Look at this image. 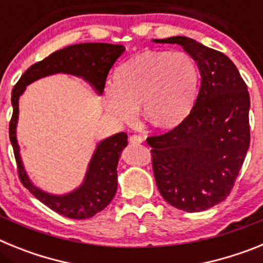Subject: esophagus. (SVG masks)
Segmentation results:
<instances>
[{
	"label": "esophagus",
	"mask_w": 263,
	"mask_h": 263,
	"mask_svg": "<svg viewBox=\"0 0 263 263\" xmlns=\"http://www.w3.org/2000/svg\"><path fill=\"white\" fill-rule=\"evenodd\" d=\"M129 142L132 143V145H139V143L143 142V138L141 136H137V134H134V136H132L129 138Z\"/></svg>",
	"instance_id": "34e87169"
}]
</instances>
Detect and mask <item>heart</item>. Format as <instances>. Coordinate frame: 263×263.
<instances>
[{
    "mask_svg": "<svg viewBox=\"0 0 263 263\" xmlns=\"http://www.w3.org/2000/svg\"><path fill=\"white\" fill-rule=\"evenodd\" d=\"M197 69L184 52L147 51L118 67L115 84L104 92L109 115L130 122L141 105L148 122L162 129L178 126L194 104Z\"/></svg>",
    "mask_w": 263,
    "mask_h": 263,
    "instance_id": "b5f03b06",
    "label": "heart"
}]
</instances>
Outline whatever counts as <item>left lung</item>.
I'll use <instances>...</instances> for the list:
<instances>
[{
  "mask_svg": "<svg viewBox=\"0 0 263 263\" xmlns=\"http://www.w3.org/2000/svg\"><path fill=\"white\" fill-rule=\"evenodd\" d=\"M153 42L182 46L201 78L188 117L168 133L147 138L158 190L178 210H210L227 199L249 148L248 87L220 51L187 36Z\"/></svg>",
  "mask_w": 263,
  "mask_h": 263,
  "instance_id": "8db88e82",
  "label": "left lung"
}]
</instances>
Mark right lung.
Returning <instances> with one entry per match:
<instances>
[{
    "mask_svg": "<svg viewBox=\"0 0 263 263\" xmlns=\"http://www.w3.org/2000/svg\"><path fill=\"white\" fill-rule=\"evenodd\" d=\"M124 51V46L109 43H79L67 46L52 52L42 62L32 64L21 76L11 92L13 117L9 134L21 182L39 201L66 217L76 220L89 218L101 212L113 200L117 191V164L121 153L127 146V136L126 133H117L100 141L88 163L81 184L66 194H50L32 183L23 166L17 139L20 97L26 90L27 85L39 79L57 73H67L83 79L93 88L99 96H101L109 69Z\"/></svg>",
    "mask_w": 263,
    "mask_h": 263,
    "instance_id": "right-lung-1",
    "label": "right lung"
}]
</instances>
